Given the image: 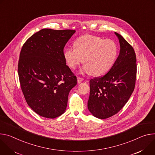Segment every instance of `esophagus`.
<instances>
[{
  "instance_id": "esophagus-1",
  "label": "esophagus",
  "mask_w": 155,
  "mask_h": 155,
  "mask_svg": "<svg viewBox=\"0 0 155 155\" xmlns=\"http://www.w3.org/2000/svg\"><path fill=\"white\" fill-rule=\"evenodd\" d=\"M77 80H78V82L79 84H80L84 79H83V78H78Z\"/></svg>"
}]
</instances>
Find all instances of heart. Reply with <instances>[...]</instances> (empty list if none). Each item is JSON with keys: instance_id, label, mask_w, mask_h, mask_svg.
<instances>
[{"instance_id": "1", "label": "heart", "mask_w": 155, "mask_h": 155, "mask_svg": "<svg viewBox=\"0 0 155 155\" xmlns=\"http://www.w3.org/2000/svg\"><path fill=\"white\" fill-rule=\"evenodd\" d=\"M75 47L64 50V58L71 68H76L80 63H85L81 71L101 76L108 73L116 60L118 48L114 41L100 37L85 35L79 38Z\"/></svg>"}]
</instances>
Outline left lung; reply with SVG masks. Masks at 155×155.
<instances>
[{
  "label": "left lung",
  "mask_w": 155,
  "mask_h": 155,
  "mask_svg": "<svg viewBox=\"0 0 155 155\" xmlns=\"http://www.w3.org/2000/svg\"><path fill=\"white\" fill-rule=\"evenodd\" d=\"M119 45V54L110 70L104 76L92 79L87 107L99 119H107L121 110L135 87L136 56L133 47L114 32Z\"/></svg>",
  "instance_id": "1"
}]
</instances>
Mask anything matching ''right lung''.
Segmentation results:
<instances>
[{
  "label": "right lung",
  "instance_id": "1",
  "mask_svg": "<svg viewBox=\"0 0 155 155\" xmlns=\"http://www.w3.org/2000/svg\"><path fill=\"white\" fill-rule=\"evenodd\" d=\"M75 32L42 29L21 48L18 67L21 88L28 105L41 116L55 118L63 114L69 93L77 84L63 55Z\"/></svg>",
  "mask_w": 155,
  "mask_h": 155
}]
</instances>
